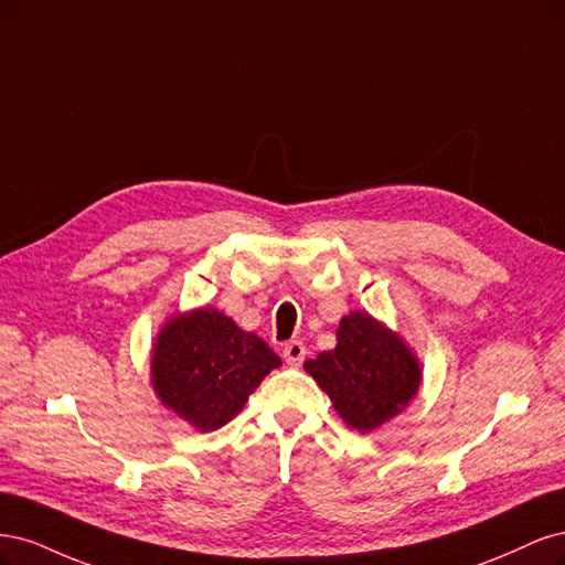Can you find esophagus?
<instances>
[{
    "mask_svg": "<svg viewBox=\"0 0 565 565\" xmlns=\"http://www.w3.org/2000/svg\"><path fill=\"white\" fill-rule=\"evenodd\" d=\"M282 358H285V363H287V365H295V367H299V365L303 363V358H306V347L301 344L299 339L287 341V344L282 347Z\"/></svg>",
    "mask_w": 565,
    "mask_h": 565,
    "instance_id": "1",
    "label": "esophagus"
}]
</instances>
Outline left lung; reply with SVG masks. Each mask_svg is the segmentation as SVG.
<instances>
[{"instance_id":"left-lung-1","label":"left lung","mask_w":565,"mask_h":565,"mask_svg":"<svg viewBox=\"0 0 565 565\" xmlns=\"http://www.w3.org/2000/svg\"><path fill=\"white\" fill-rule=\"evenodd\" d=\"M303 370L328 393L351 429L370 434L415 401L422 365L405 339L365 311L339 320L337 347L306 361Z\"/></svg>"}]
</instances>
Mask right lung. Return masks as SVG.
I'll use <instances>...</instances> for the list:
<instances>
[{
  "instance_id": "obj_1",
  "label": "right lung",
  "mask_w": 565,
  "mask_h": 565,
  "mask_svg": "<svg viewBox=\"0 0 565 565\" xmlns=\"http://www.w3.org/2000/svg\"><path fill=\"white\" fill-rule=\"evenodd\" d=\"M282 361L262 337L214 306L169 318L150 351V384L160 403L195 431L228 424L249 393Z\"/></svg>"
}]
</instances>
